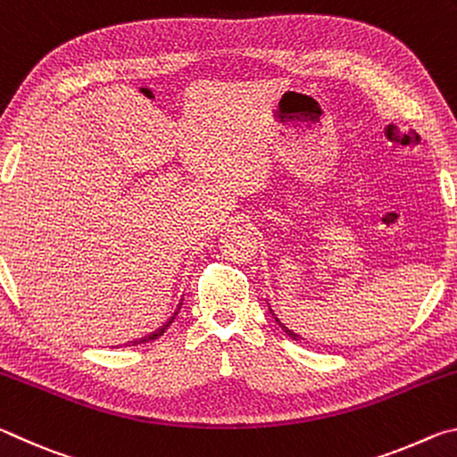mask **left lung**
I'll return each mask as SVG.
<instances>
[{"label":"left lung","instance_id":"1","mask_svg":"<svg viewBox=\"0 0 457 457\" xmlns=\"http://www.w3.org/2000/svg\"><path fill=\"white\" fill-rule=\"evenodd\" d=\"M270 311H272V308H270ZM274 319H276V316H274ZM276 322H278V324H280V327H282V328L286 330V335H288V337H292L294 340H298V338H300L298 335H294V332H292V330H288V328H286V327H284V324H282L280 320H278V319H276Z\"/></svg>","mask_w":457,"mask_h":457}]
</instances>
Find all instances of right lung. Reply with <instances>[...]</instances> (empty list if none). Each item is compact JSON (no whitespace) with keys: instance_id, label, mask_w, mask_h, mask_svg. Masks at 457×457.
<instances>
[{"instance_id":"obj_1","label":"right lung","mask_w":457,"mask_h":457,"mask_svg":"<svg viewBox=\"0 0 457 457\" xmlns=\"http://www.w3.org/2000/svg\"><path fill=\"white\" fill-rule=\"evenodd\" d=\"M175 316H177V312H175V314L171 316V320H169V322L165 324V327H163V328H159L157 332H153V335H151V337H145V338H141V340H135V343H133V346H135V345H141V343H151V340H154V338H159V337H161V335H163V332H165V330L169 328V324H171V322L175 320Z\"/></svg>"}]
</instances>
